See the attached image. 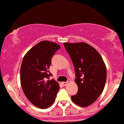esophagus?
<instances>
[{
	"mask_svg": "<svg viewBox=\"0 0 124 124\" xmlns=\"http://www.w3.org/2000/svg\"><path fill=\"white\" fill-rule=\"evenodd\" d=\"M62 85L66 86V85H67L68 84V82H62Z\"/></svg>",
	"mask_w": 124,
	"mask_h": 124,
	"instance_id": "obj_1",
	"label": "esophagus"
}]
</instances>
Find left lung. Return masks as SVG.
Segmentation results:
<instances>
[{"instance_id":"left-lung-1","label":"left lung","mask_w":124,"mask_h":124,"mask_svg":"<svg viewBox=\"0 0 124 124\" xmlns=\"http://www.w3.org/2000/svg\"><path fill=\"white\" fill-rule=\"evenodd\" d=\"M73 62L77 78L78 93L72 101L86 107L97 100L103 91L107 79V69L103 59L95 48L84 42L64 43Z\"/></svg>"}]
</instances>
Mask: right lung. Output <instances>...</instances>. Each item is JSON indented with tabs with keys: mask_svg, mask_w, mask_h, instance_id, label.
Masks as SVG:
<instances>
[{
	"mask_svg": "<svg viewBox=\"0 0 124 124\" xmlns=\"http://www.w3.org/2000/svg\"><path fill=\"white\" fill-rule=\"evenodd\" d=\"M60 48L58 44L41 41L24 55L20 67V83L26 98L37 108L46 109L52 105L59 91V84L49 78L51 58ZM50 72V74L48 73Z\"/></svg>",
	"mask_w": 124,
	"mask_h": 124,
	"instance_id": "1",
	"label": "right lung"
}]
</instances>
